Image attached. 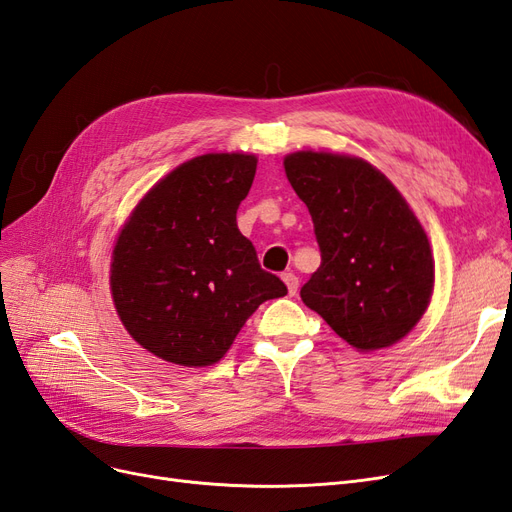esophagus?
Returning <instances> with one entry per match:
<instances>
[{
	"mask_svg": "<svg viewBox=\"0 0 512 512\" xmlns=\"http://www.w3.org/2000/svg\"><path fill=\"white\" fill-rule=\"evenodd\" d=\"M282 280H284V284H286V288H288L290 297H294V294H297V290H299V277L294 275V273H284Z\"/></svg>",
	"mask_w": 512,
	"mask_h": 512,
	"instance_id": "34e87169",
	"label": "esophagus"
}]
</instances>
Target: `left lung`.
<instances>
[{"label": "left lung", "instance_id": "1", "mask_svg": "<svg viewBox=\"0 0 512 512\" xmlns=\"http://www.w3.org/2000/svg\"><path fill=\"white\" fill-rule=\"evenodd\" d=\"M284 168L312 215L322 258L301 288L303 303L356 350L393 346L431 301L433 256L421 222L361 158L297 151Z\"/></svg>", "mask_w": 512, "mask_h": 512}]
</instances>
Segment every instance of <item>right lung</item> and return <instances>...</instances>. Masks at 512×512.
Masks as SVG:
<instances>
[{"instance_id":"add662e5","label":"right lung","mask_w":512,"mask_h":512,"mask_svg":"<svg viewBox=\"0 0 512 512\" xmlns=\"http://www.w3.org/2000/svg\"><path fill=\"white\" fill-rule=\"evenodd\" d=\"M256 156L205 153L160 179L123 224L111 292L126 331L160 359L218 363L260 303L284 297L260 269L237 209L252 188Z\"/></svg>"}]
</instances>
